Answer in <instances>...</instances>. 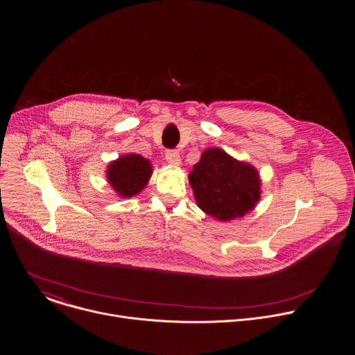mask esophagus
Here are the masks:
<instances>
[{
	"mask_svg": "<svg viewBox=\"0 0 355 355\" xmlns=\"http://www.w3.org/2000/svg\"><path fill=\"white\" fill-rule=\"evenodd\" d=\"M165 158L171 165H179L180 164V155H179V152L175 150V149H168L165 152Z\"/></svg>",
	"mask_w": 355,
	"mask_h": 355,
	"instance_id": "34e87169",
	"label": "esophagus"
}]
</instances>
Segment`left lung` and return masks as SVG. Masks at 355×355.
Wrapping results in <instances>:
<instances>
[{
    "label": "left lung",
    "mask_w": 355,
    "mask_h": 355,
    "mask_svg": "<svg viewBox=\"0 0 355 355\" xmlns=\"http://www.w3.org/2000/svg\"><path fill=\"white\" fill-rule=\"evenodd\" d=\"M189 179L198 206L223 221L245 216L259 201L257 171L217 148L202 153Z\"/></svg>",
    "instance_id": "8db88e82"
}]
</instances>
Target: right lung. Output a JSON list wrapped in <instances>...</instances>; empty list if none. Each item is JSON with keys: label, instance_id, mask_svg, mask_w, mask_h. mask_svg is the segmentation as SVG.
<instances>
[{"label": "right lung", "instance_id": "add662e5", "mask_svg": "<svg viewBox=\"0 0 355 355\" xmlns=\"http://www.w3.org/2000/svg\"><path fill=\"white\" fill-rule=\"evenodd\" d=\"M107 180L121 197L142 191L152 175L150 161L139 154H128L113 161L107 168Z\"/></svg>", "mask_w": 355, "mask_h": 355}]
</instances>
